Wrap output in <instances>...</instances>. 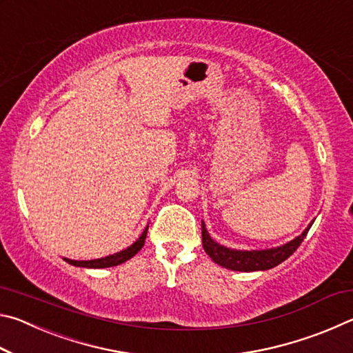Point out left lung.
Listing matches in <instances>:
<instances>
[{"label": "left lung", "mask_w": 353, "mask_h": 353, "mask_svg": "<svg viewBox=\"0 0 353 353\" xmlns=\"http://www.w3.org/2000/svg\"><path fill=\"white\" fill-rule=\"evenodd\" d=\"M313 224V223H312ZM310 224L305 230H303L302 235H299L294 240L290 241L288 244H283V246L276 248V249H268V250H232L224 246H219L218 243H214L210 235L207 234L205 224L202 223V246L210 259L218 263L219 266L227 268V270L232 271H266L271 270V268L280 265V263L285 261L288 256L296 252L297 248L301 246L303 238L307 236Z\"/></svg>", "instance_id": "obj_1"}]
</instances>
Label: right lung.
<instances>
[{"label":"right lung","mask_w":353,"mask_h":353,"mask_svg":"<svg viewBox=\"0 0 353 353\" xmlns=\"http://www.w3.org/2000/svg\"><path fill=\"white\" fill-rule=\"evenodd\" d=\"M146 235H148V227L145 229V232H143L139 240H137V241L132 244V246H129L128 249H124V250H121V252H118V254L104 256V259L88 260V261H77V260L65 259V261H68L70 265L81 266V268H110V266L121 265V263L128 261L129 259H132V256H134L137 252H139V250H140L143 246H145Z\"/></svg>","instance_id":"add662e5"}]
</instances>
